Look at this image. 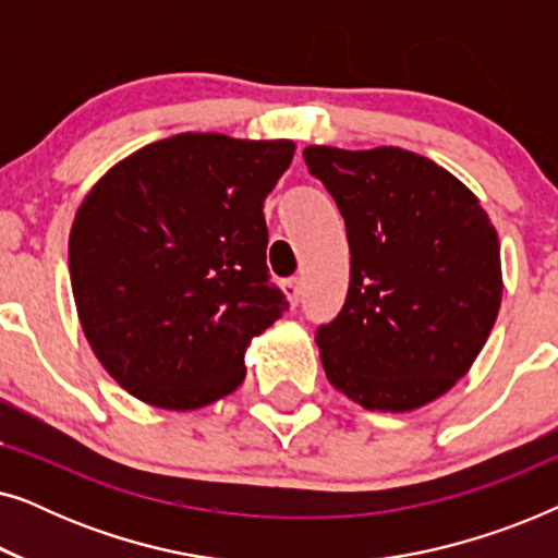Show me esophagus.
<instances>
[{
	"label": "esophagus",
	"instance_id": "obj_1",
	"mask_svg": "<svg viewBox=\"0 0 558 558\" xmlns=\"http://www.w3.org/2000/svg\"><path fill=\"white\" fill-rule=\"evenodd\" d=\"M281 289H284L289 304H292V307H296V304H300V294H302L300 279H294V277L292 279H284V281H281Z\"/></svg>",
	"mask_w": 558,
	"mask_h": 558
}]
</instances>
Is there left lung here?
<instances>
[{"mask_svg":"<svg viewBox=\"0 0 558 558\" xmlns=\"http://www.w3.org/2000/svg\"><path fill=\"white\" fill-rule=\"evenodd\" d=\"M345 218L350 287L317 327L327 380L368 411H411L447 393L500 310L495 226L445 167L399 147L302 151Z\"/></svg>","mask_w":558,"mask_h":558,"instance_id":"8db88e82","label":"left lung"}]
</instances>
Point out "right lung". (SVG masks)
<instances>
[{"mask_svg": "<svg viewBox=\"0 0 558 558\" xmlns=\"http://www.w3.org/2000/svg\"><path fill=\"white\" fill-rule=\"evenodd\" d=\"M294 142L178 134L111 167L75 213L68 266L81 327L144 403L190 411L246 378L243 353L289 310L269 281L264 201Z\"/></svg>", "mask_w": 558, "mask_h": 558, "instance_id": "add662e5", "label": "right lung"}]
</instances>
